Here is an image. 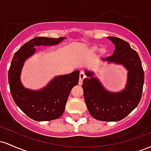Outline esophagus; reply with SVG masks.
Masks as SVG:
<instances>
[{
    "label": "esophagus",
    "mask_w": 151,
    "mask_h": 151,
    "mask_svg": "<svg viewBox=\"0 0 151 151\" xmlns=\"http://www.w3.org/2000/svg\"><path fill=\"white\" fill-rule=\"evenodd\" d=\"M84 78H85V75H84V72H81L80 74H79V85H81V84H82V81L84 80Z\"/></svg>",
    "instance_id": "1"
}]
</instances>
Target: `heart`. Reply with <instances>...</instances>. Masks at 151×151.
<instances>
[{"mask_svg":"<svg viewBox=\"0 0 151 151\" xmlns=\"http://www.w3.org/2000/svg\"><path fill=\"white\" fill-rule=\"evenodd\" d=\"M93 49L96 50V48H93ZM106 52H107V50H106V48L104 47H101L99 49V53L101 54V55H106Z\"/></svg>","mask_w":151,"mask_h":151,"instance_id":"b5f03b06","label":"heart"}]
</instances>
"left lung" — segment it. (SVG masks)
<instances>
[{
	"label": "left lung",
	"mask_w": 151,
	"mask_h": 151,
	"mask_svg": "<svg viewBox=\"0 0 151 151\" xmlns=\"http://www.w3.org/2000/svg\"><path fill=\"white\" fill-rule=\"evenodd\" d=\"M115 45L112 56L102 59L108 64L122 65L128 71L124 89L111 91L104 86L92 71L85 70L82 88L84 101L89 114L95 119L104 121L122 120L136 108L141 99L144 72L139 55L121 38L108 37Z\"/></svg>",
	"instance_id": "obj_1"
}]
</instances>
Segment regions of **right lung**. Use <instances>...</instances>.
I'll return each mask as SVG.
<instances>
[{
	"instance_id": "1",
	"label": "right lung",
	"mask_w": 151,
	"mask_h": 151,
	"mask_svg": "<svg viewBox=\"0 0 151 151\" xmlns=\"http://www.w3.org/2000/svg\"><path fill=\"white\" fill-rule=\"evenodd\" d=\"M65 37H35L15 53L8 71V83L15 103L27 116L35 121H52L58 119L65 109L69 95L79 82V71L56 76L45 87L38 90L27 89L21 82V72L25 62L37 52L35 47L54 46Z\"/></svg>"
}]
</instances>
